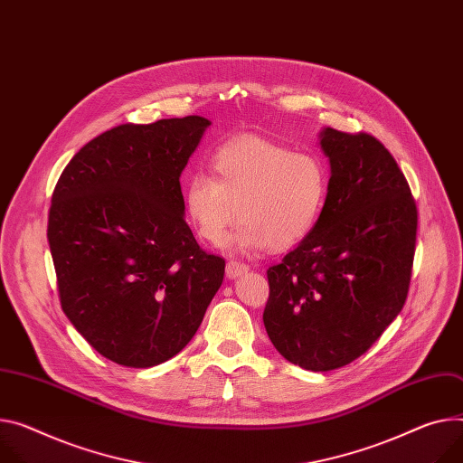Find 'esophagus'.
I'll use <instances>...</instances> for the list:
<instances>
[{
	"label": "esophagus",
	"instance_id": "esophagus-1",
	"mask_svg": "<svg viewBox=\"0 0 463 463\" xmlns=\"http://www.w3.org/2000/svg\"><path fill=\"white\" fill-rule=\"evenodd\" d=\"M248 270V265L242 263V261H237V260H230L226 263V276L228 278H237L241 274H244Z\"/></svg>",
	"mask_w": 463,
	"mask_h": 463
}]
</instances>
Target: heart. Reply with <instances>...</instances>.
Masks as SVG:
<instances>
[{
    "instance_id": "heart-1",
    "label": "heart",
    "mask_w": 463,
    "mask_h": 463,
    "mask_svg": "<svg viewBox=\"0 0 463 463\" xmlns=\"http://www.w3.org/2000/svg\"><path fill=\"white\" fill-rule=\"evenodd\" d=\"M207 165L211 175L187 177L184 203L194 230L211 244L222 242L241 217L232 246L286 252L307 239L323 217L330 175L309 152L241 135L213 148Z\"/></svg>"
}]
</instances>
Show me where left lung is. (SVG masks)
<instances>
[{
    "instance_id": "1",
    "label": "left lung",
    "mask_w": 463,
    "mask_h": 463,
    "mask_svg": "<svg viewBox=\"0 0 463 463\" xmlns=\"http://www.w3.org/2000/svg\"><path fill=\"white\" fill-rule=\"evenodd\" d=\"M323 217L269 267L263 323L276 350L307 371L358 360L401 313L417 239V205L397 161L369 133L326 128Z\"/></svg>"
}]
</instances>
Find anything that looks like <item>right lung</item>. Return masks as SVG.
<instances>
[{
    "instance_id": "right-lung-1",
    "label": "right lung",
    "mask_w": 463,
    "mask_h": 463,
    "mask_svg": "<svg viewBox=\"0 0 463 463\" xmlns=\"http://www.w3.org/2000/svg\"><path fill=\"white\" fill-rule=\"evenodd\" d=\"M211 122L120 124L53 189L48 241L59 300L87 343L124 367L159 365L193 339L224 279L185 222L180 175Z\"/></svg>"
}]
</instances>
